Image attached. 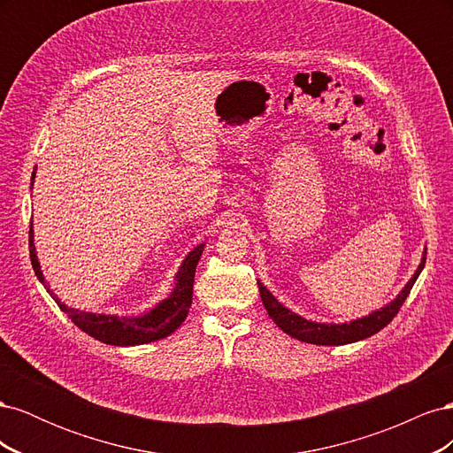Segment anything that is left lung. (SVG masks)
<instances>
[{
    "instance_id": "left-lung-1",
    "label": "left lung",
    "mask_w": 453,
    "mask_h": 453,
    "mask_svg": "<svg viewBox=\"0 0 453 453\" xmlns=\"http://www.w3.org/2000/svg\"><path fill=\"white\" fill-rule=\"evenodd\" d=\"M423 266H425V257L421 260L419 268L416 270L414 278L406 283V287L401 291V295L396 296L391 304H388L386 308H381L374 313H370L368 318L351 321V323H344V325L313 323V321L300 318V315H296L291 310H287L285 306H281L258 280H257V285H258L260 298H263V304H265L268 315L273 319V323H276L281 328L283 333H287V334L300 340V342H308V344H315V346H342V344H351V342H357V340H365L368 336L380 333L386 325H389L395 315L399 313V310L403 308L404 300L408 298L410 289L414 287Z\"/></svg>"
}]
</instances>
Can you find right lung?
I'll return each instance as SVG.
<instances>
[{
	"label": "right lung",
	"instance_id": "1",
	"mask_svg": "<svg viewBox=\"0 0 453 453\" xmlns=\"http://www.w3.org/2000/svg\"><path fill=\"white\" fill-rule=\"evenodd\" d=\"M34 175H32V181H34ZM32 232L34 230L30 223L28 243H30V258H32V266L35 270V276L39 278L41 283L45 285V289L50 293L54 303L60 306V310L88 336L111 346H138V344H147V342L166 338L185 321L188 308L193 304L195 272H196L200 255L203 251V243L190 251L188 257L185 258L181 270L177 272L175 289L166 300H162L155 310H150L147 315H142V318H117V315H100V313L96 315L88 311H79L73 308H67L65 304L60 303L58 296L47 287L43 273L39 270Z\"/></svg>",
	"mask_w": 453,
	"mask_h": 453
}]
</instances>
